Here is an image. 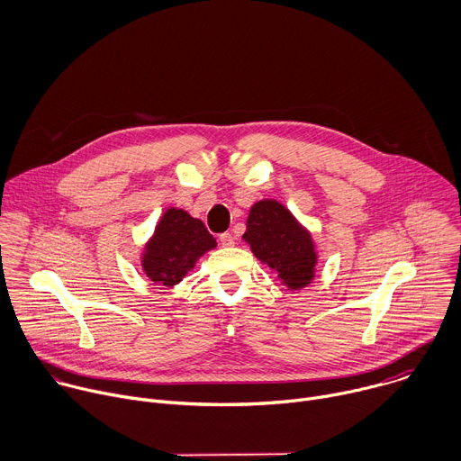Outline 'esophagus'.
<instances>
[{
  "instance_id": "obj_1",
  "label": "esophagus",
  "mask_w": 461,
  "mask_h": 461,
  "mask_svg": "<svg viewBox=\"0 0 461 461\" xmlns=\"http://www.w3.org/2000/svg\"><path fill=\"white\" fill-rule=\"evenodd\" d=\"M220 243H221V247H230V245H234V236L230 232H223V234H220Z\"/></svg>"
}]
</instances>
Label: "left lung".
Returning <instances> with one entry per match:
<instances>
[{"instance_id": "1", "label": "left lung", "mask_w": 461, "mask_h": 461, "mask_svg": "<svg viewBox=\"0 0 461 461\" xmlns=\"http://www.w3.org/2000/svg\"><path fill=\"white\" fill-rule=\"evenodd\" d=\"M243 240L261 263L278 272L289 291L314 280L318 254L312 236L280 202L261 200L250 207Z\"/></svg>"}]
</instances>
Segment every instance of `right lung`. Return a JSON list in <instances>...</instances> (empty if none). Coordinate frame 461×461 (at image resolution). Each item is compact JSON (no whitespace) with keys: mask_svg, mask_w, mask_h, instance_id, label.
<instances>
[{"mask_svg":"<svg viewBox=\"0 0 461 461\" xmlns=\"http://www.w3.org/2000/svg\"><path fill=\"white\" fill-rule=\"evenodd\" d=\"M216 247V240L203 221L183 209L170 207L158 221L141 254V268L154 284L174 287L196 261Z\"/></svg>","mask_w":461,"mask_h":461,"instance_id":"1","label":"right lung"}]
</instances>
